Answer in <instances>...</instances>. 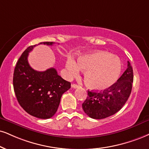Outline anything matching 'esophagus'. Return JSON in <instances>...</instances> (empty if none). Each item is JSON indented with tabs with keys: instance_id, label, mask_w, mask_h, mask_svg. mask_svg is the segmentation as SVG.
<instances>
[{
	"instance_id": "34e87169",
	"label": "esophagus",
	"mask_w": 149,
	"mask_h": 149,
	"mask_svg": "<svg viewBox=\"0 0 149 149\" xmlns=\"http://www.w3.org/2000/svg\"><path fill=\"white\" fill-rule=\"evenodd\" d=\"M79 87V86L76 84H73L72 85V88H77Z\"/></svg>"
}]
</instances>
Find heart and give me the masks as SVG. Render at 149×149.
<instances>
[{"instance_id":"b5f03b06","label":"heart","mask_w":149,"mask_h":149,"mask_svg":"<svg viewBox=\"0 0 149 149\" xmlns=\"http://www.w3.org/2000/svg\"><path fill=\"white\" fill-rule=\"evenodd\" d=\"M66 68L71 76L77 74L80 68L86 70L84 79L87 86L95 90H104L116 82L122 64L118 58L110 53L95 52L79 56L77 63L69 58Z\"/></svg>"}]
</instances>
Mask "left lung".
<instances>
[{
  "label": "left lung",
  "mask_w": 149,
  "mask_h": 149,
  "mask_svg": "<svg viewBox=\"0 0 149 149\" xmlns=\"http://www.w3.org/2000/svg\"><path fill=\"white\" fill-rule=\"evenodd\" d=\"M133 81V68L128 61L127 69L116 83L104 91H88V97L82 104L84 111L93 119L111 116L124 106L131 95Z\"/></svg>",
  "instance_id": "1"
}]
</instances>
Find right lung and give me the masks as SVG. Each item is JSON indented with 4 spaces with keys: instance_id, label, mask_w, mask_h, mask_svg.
Instances as JSON below:
<instances>
[{
    "instance_id": "add662e5",
    "label": "right lung",
    "mask_w": 149,
    "mask_h": 149,
    "mask_svg": "<svg viewBox=\"0 0 149 149\" xmlns=\"http://www.w3.org/2000/svg\"><path fill=\"white\" fill-rule=\"evenodd\" d=\"M54 43L39 44L52 45ZM35 46L27 47L18 60L13 86L18 103L27 113L37 118L49 119L56 113L62 95L70 88L71 84L61 78L54 68L39 72L30 67L27 57Z\"/></svg>"
}]
</instances>
